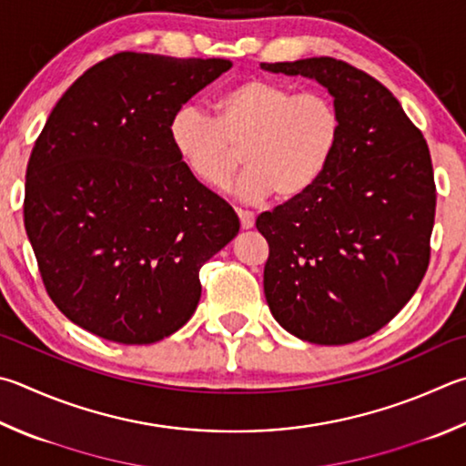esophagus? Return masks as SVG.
<instances>
[{"label": "esophagus", "instance_id": "34e87169", "mask_svg": "<svg viewBox=\"0 0 466 466\" xmlns=\"http://www.w3.org/2000/svg\"><path fill=\"white\" fill-rule=\"evenodd\" d=\"M236 214L240 218V226L244 230H250L252 226H255V214H250L247 209H236Z\"/></svg>", "mask_w": 466, "mask_h": 466}]
</instances>
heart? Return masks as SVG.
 Returning <instances> with one entry per match:
<instances>
[{
	"label": "heart",
	"instance_id": "b5f03b06",
	"mask_svg": "<svg viewBox=\"0 0 466 466\" xmlns=\"http://www.w3.org/2000/svg\"><path fill=\"white\" fill-rule=\"evenodd\" d=\"M181 165L209 189H224L242 163L240 198L295 201L316 187L342 140V114L321 91L252 77L219 93L214 116L181 106L168 122Z\"/></svg>",
	"mask_w": 466,
	"mask_h": 466
}]
</instances>
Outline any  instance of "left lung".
<instances>
[{
  "instance_id": "8db88e82",
  "label": "left lung",
  "mask_w": 466,
  "mask_h": 466,
  "mask_svg": "<svg viewBox=\"0 0 466 466\" xmlns=\"http://www.w3.org/2000/svg\"><path fill=\"white\" fill-rule=\"evenodd\" d=\"M260 66L316 79L342 114L340 148L316 187L257 218L270 314L301 340L357 342L400 314L430 265L436 185L424 134L391 91L349 63Z\"/></svg>"
}]
</instances>
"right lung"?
I'll list each match as a JSON object with an SVG mask.
<instances>
[{"mask_svg":"<svg viewBox=\"0 0 466 466\" xmlns=\"http://www.w3.org/2000/svg\"><path fill=\"white\" fill-rule=\"evenodd\" d=\"M226 58L117 53L63 93L34 142L24 226L55 306L106 340L150 344L196 311L199 268L240 230L168 138Z\"/></svg>","mask_w":466,"mask_h":466,"instance_id":"1","label":"right lung"}]
</instances>
